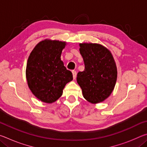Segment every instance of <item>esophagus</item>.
Wrapping results in <instances>:
<instances>
[{
    "label": "esophagus",
    "instance_id": "obj_1",
    "mask_svg": "<svg viewBox=\"0 0 147 147\" xmlns=\"http://www.w3.org/2000/svg\"><path fill=\"white\" fill-rule=\"evenodd\" d=\"M72 73H73V78L75 79L76 77V71H72Z\"/></svg>",
    "mask_w": 147,
    "mask_h": 147
}]
</instances>
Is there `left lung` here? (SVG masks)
<instances>
[{"instance_id":"8db88e82","label":"left lung","mask_w":147,"mask_h":147,"mask_svg":"<svg viewBox=\"0 0 147 147\" xmlns=\"http://www.w3.org/2000/svg\"><path fill=\"white\" fill-rule=\"evenodd\" d=\"M80 53L85 69L77 74V82L84 97L91 103L104 101L115 87L117 71L112 54L108 49L96 43H80Z\"/></svg>"}]
</instances>
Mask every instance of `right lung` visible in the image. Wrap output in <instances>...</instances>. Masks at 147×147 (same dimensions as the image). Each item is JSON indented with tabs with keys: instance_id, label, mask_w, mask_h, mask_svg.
Instances as JSON below:
<instances>
[{
	"instance_id": "add662e5",
	"label": "right lung",
	"mask_w": 147,
	"mask_h": 147,
	"mask_svg": "<svg viewBox=\"0 0 147 147\" xmlns=\"http://www.w3.org/2000/svg\"><path fill=\"white\" fill-rule=\"evenodd\" d=\"M65 42L46 40L39 43L30 54L26 69L30 89L42 102L53 103L61 96L66 84L73 80L61 54Z\"/></svg>"
}]
</instances>
